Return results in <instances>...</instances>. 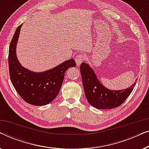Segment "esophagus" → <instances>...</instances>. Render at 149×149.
Here are the masks:
<instances>
[{
  "label": "esophagus",
  "mask_w": 149,
  "mask_h": 149,
  "mask_svg": "<svg viewBox=\"0 0 149 149\" xmlns=\"http://www.w3.org/2000/svg\"><path fill=\"white\" fill-rule=\"evenodd\" d=\"M84 59H85V57L83 54L77 55L76 58H75V61H76L77 66H79V65L83 62V61L84 60Z\"/></svg>",
  "instance_id": "1"
}]
</instances>
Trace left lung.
I'll return each mask as SVG.
<instances>
[{"instance_id":"obj_1","label":"left lung","mask_w":149,"mask_h":149,"mask_svg":"<svg viewBox=\"0 0 149 149\" xmlns=\"http://www.w3.org/2000/svg\"><path fill=\"white\" fill-rule=\"evenodd\" d=\"M80 71L85 97L88 102L95 109H111L119 107L127 98L136 82L127 89H109L100 82L94 70L88 64L83 62Z\"/></svg>"}]
</instances>
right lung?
I'll return each instance as SVG.
<instances>
[{
  "instance_id": "obj_1",
  "label": "right lung",
  "mask_w": 149,
  "mask_h": 149,
  "mask_svg": "<svg viewBox=\"0 0 149 149\" xmlns=\"http://www.w3.org/2000/svg\"><path fill=\"white\" fill-rule=\"evenodd\" d=\"M22 24L17 28L10 43V78L15 90L24 101L34 106L47 105L58 95L65 72L70 67L76 66V63L72 58L49 70L39 72L22 66L16 56V47Z\"/></svg>"
}]
</instances>
